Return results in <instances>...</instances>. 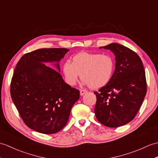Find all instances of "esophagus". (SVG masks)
Here are the masks:
<instances>
[{
	"label": "esophagus",
	"instance_id": "obj_1",
	"mask_svg": "<svg viewBox=\"0 0 158 158\" xmlns=\"http://www.w3.org/2000/svg\"><path fill=\"white\" fill-rule=\"evenodd\" d=\"M87 90H85V89H81L80 90V95L81 96H83V95H84L85 94V93H87Z\"/></svg>",
	"mask_w": 158,
	"mask_h": 158
}]
</instances>
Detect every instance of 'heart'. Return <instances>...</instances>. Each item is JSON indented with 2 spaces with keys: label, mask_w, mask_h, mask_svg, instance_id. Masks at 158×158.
<instances>
[{
  "label": "heart",
  "mask_w": 158,
  "mask_h": 158,
  "mask_svg": "<svg viewBox=\"0 0 158 158\" xmlns=\"http://www.w3.org/2000/svg\"><path fill=\"white\" fill-rule=\"evenodd\" d=\"M115 61L110 54L79 52L62 65L65 81L75 85L81 79L91 89H99L111 80L114 72Z\"/></svg>",
  "instance_id": "heart-1"
}]
</instances>
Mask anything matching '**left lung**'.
Segmentation results:
<instances>
[{"mask_svg":"<svg viewBox=\"0 0 158 158\" xmlns=\"http://www.w3.org/2000/svg\"><path fill=\"white\" fill-rule=\"evenodd\" d=\"M103 48L114 54L115 70L109 83L94 92V112L102 124L118 127L133 120L143 102L147 92L145 72L140 57L129 48L116 43Z\"/></svg>","mask_w":158,"mask_h":158,"instance_id":"8db88e82","label":"left lung"}]
</instances>
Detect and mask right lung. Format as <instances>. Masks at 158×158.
Masks as SVG:
<instances>
[{
  "mask_svg": "<svg viewBox=\"0 0 158 158\" xmlns=\"http://www.w3.org/2000/svg\"><path fill=\"white\" fill-rule=\"evenodd\" d=\"M67 48H42L25 54L15 69L10 92L24 123L43 134H54L67 124L79 90L66 83L60 73L42 62H56ZM60 71L59 64H55Z\"/></svg>",
  "mask_w": 158,
  "mask_h": 158,
  "instance_id": "right-lung-1",
  "label": "right lung"
}]
</instances>
